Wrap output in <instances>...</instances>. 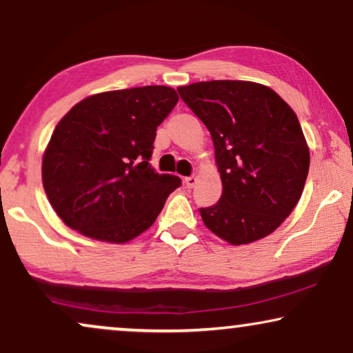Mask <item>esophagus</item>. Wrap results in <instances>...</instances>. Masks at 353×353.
Returning a JSON list of instances; mask_svg holds the SVG:
<instances>
[{
	"label": "esophagus",
	"instance_id": "34e87169",
	"mask_svg": "<svg viewBox=\"0 0 353 353\" xmlns=\"http://www.w3.org/2000/svg\"><path fill=\"white\" fill-rule=\"evenodd\" d=\"M183 183H185V186L188 188V190H191V188L197 183V178L196 176H186L185 180H183Z\"/></svg>",
	"mask_w": 353,
	"mask_h": 353
}]
</instances>
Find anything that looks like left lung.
Wrapping results in <instances>:
<instances>
[{
	"label": "left lung",
	"instance_id": "1",
	"mask_svg": "<svg viewBox=\"0 0 353 353\" xmlns=\"http://www.w3.org/2000/svg\"><path fill=\"white\" fill-rule=\"evenodd\" d=\"M178 93L210 132L223 186L220 201L199 210L204 225L233 245L272 234L297 205L310 167L296 112L254 81H197Z\"/></svg>",
	"mask_w": 353,
	"mask_h": 353
}]
</instances>
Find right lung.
I'll list each match as a JSON object with an SVG mask.
<instances>
[{
  "label": "right lung",
  "mask_w": 353,
  "mask_h": 353,
  "mask_svg": "<svg viewBox=\"0 0 353 353\" xmlns=\"http://www.w3.org/2000/svg\"><path fill=\"white\" fill-rule=\"evenodd\" d=\"M178 103L170 86L105 91L75 104L43 156V188L69 228L123 244L146 231L181 185L149 163L157 127Z\"/></svg>",
  "instance_id": "obj_1"
}]
</instances>
